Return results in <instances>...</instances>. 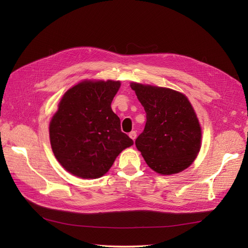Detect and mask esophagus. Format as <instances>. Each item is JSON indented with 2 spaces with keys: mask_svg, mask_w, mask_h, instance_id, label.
I'll return each instance as SVG.
<instances>
[{
  "mask_svg": "<svg viewBox=\"0 0 248 248\" xmlns=\"http://www.w3.org/2000/svg\"><path fill=\"white\" fill-rule=\"evenodd\" d=\"M129 137H130V139H132L133 140L137 139V131H131V132H129Z\"/></svg>",
  "mask_w": 248,
  "mask_h": 248,
  "instance_id": "34e87169",
  "label": "esophagus"
}]
</instances>
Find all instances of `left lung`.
Segmentation results:
<instances>
[{"label":"left lung","instance_id":"1","mask_svg":"<svg viewBox=\"0 0 248 248\" xmlns=\"http://www.w3.org/2000/svg\"><path fill=\"white\" fill-rule=\"evenodd\" d=\"M147 122L136 140L148 166L161 175L188 168L201 149L202 129L187 97L169 88L131 82Z\"/></svg>","mask_w":248,"mask_h":248}]
</instances>
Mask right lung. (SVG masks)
<instances>
[{
    "instance_id": "right-lung-1",
    "label": "right lung",
    "mask_w": 248,
    "mask_h": 248,
    "mask_svg": "<svg viewBox=\"0 0 248 248\" xmlns=\"http://www.w3.org/2000/svg\"><path fill=\"white\" fill-rule=\"evenodd\" d=\"M120 86L119 80H84L63 95L49 123V140L57 160L70 174L100 178L133 145L110 108Z\"/></svg>"
}]
</instances>
